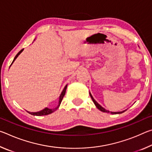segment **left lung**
<instances>
[{"mask_svg": "<svg viewBox=\"0 0 152 152\" xmlns=\"http://www.w3.org/2000/svg\"><path fill=\"white\" fill-rule=\"evenodd\" d=\"M90 96H91V99L92 100V101H93V102H94V104H95V106L96 107V108H97L98 109L100 110L102 112H104V113H111V114H121V113H123V112H125V110H123V111H120V112H110V111H109V110H106L105 109H104L103 107H101V105H100L96 101H95V100L94 99V98L92 97V94H91V92H90Z\"/></svg>", "mask_w": 152, "mask_h": 152, "instance_id": "8db88e82", "label": "left lung"}]
</instances>
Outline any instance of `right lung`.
<instances>
[{
    "label": "right lung",
    "instance_id": "obj_1",
    "mask_svg": "<svg viewBox=\"0 0 152 152\" xmlns=\"http://www.w3.org/2000/svg\"><path fill=\"white\" fill-rule=\"evenodd\" d=\"M23 51V49L20 50V51H19V52L17 53V54L16 55V56H15V57L13 61H12V64L14 62V61H15V60H16V58L18 57V56H19V55L20 54V53L22 52ZM12 64H11V66L12 65ZM66 88H67V85H66V86L64 87V90L62 91V92H61V94H60V98H59L58 105L57 106V107L54 108V109H49V108L46 107V108H45L44 109L40 110V111H39V112H35V113H30V112H28V111H27V112L29 113V114L32 115H35V116H42V115H49V114H51V113H52L53 112H54L55 110H57V109H58V108H59V107H60V104H61V101H62V99H63V98H64V95H65Z\"/></svg>",
    "mask_w": 152,
    "mask_h": 152
}]
</instances>
